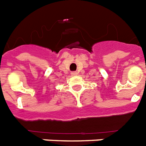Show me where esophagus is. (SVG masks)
Instances as JSON below:
<instances>
[{
  "label": "esophagus",
  "instance_id": "1",
  "mask_svg": "<svg viewBox=\"0 0 146 146\" xmlns=\"http://www.w3.org/2000/svg\"><path fill=\"white\" fill-rule=\"evenodd\" d=\"M71 74H72V76H76L77 74H78V72H73L71 73Z\"/></svg>",
  "mask_w": 146,
  "mask_h": 146
}]
</instances>
